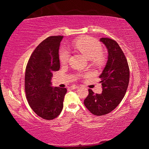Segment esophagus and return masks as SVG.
<instances>
[{
    "label": "esophagus",
    "instance_id": "esophagus-1",
    "mask_svg": "<svg viewBox=\"0 0 149 149\" xmlns=\"http://www.w3.org/2000/svg\"><path fill=\"white\" fill-rule=\"evenodd\" d=\"M79 87V86H77V85H73L71 86V88L73 89H77V88Z\"/></svg>",
    "mask_w": 149,
    "mask_h": 149
}]
</instances>
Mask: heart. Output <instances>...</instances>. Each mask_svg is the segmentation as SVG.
Listing matches in <instances>:
<instances>
[{
  "label": "heart",
  "mask_w": 149,
  "mask_h": 149,
  "mask_svg": "<svg viewBox=\"0 0 149 149\" xmlns=\"http://www.w3.org/2000/svg\"><path fill=\"white\" fill-rule=\"evenodd\" d=\"M74 47L84 54L88 59L91 60L94 64L101 63L103 57L102 54V46L99 42L90 37H84L74 42ZM70 52L66 48L63 47L60 50L59 58L62 64H65L70 58Z\"/></svg>",
  "instance_id": "heart-1"
}]
</instances>
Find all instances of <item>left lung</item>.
<instances>
[{"label": "left lung", "instance_id": "obj_1", "mask_svg": "<svg viewBox=\"0 0 149 149\" xmlns=\"http://www.w3.org/2000/svg\"><path fill=\"white\" fill-rule=\"evenodd\" d=\"M108 50V60L99 77L102 92L95 94L89 89L84 104L93 114L106 115L114 110L122 101L130 81V68L127 59L114 40L100 38Z\"/></svg>", "mask_w": 149, "mask_h": 149}]
</instances>
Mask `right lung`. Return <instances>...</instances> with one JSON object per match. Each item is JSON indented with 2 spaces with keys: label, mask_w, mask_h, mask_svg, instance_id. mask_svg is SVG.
<instances>
[{
  "label": "right lung",
  "mask_w": 149,
  "mask_h": 149,
  "mask_svg": "<svg viewBox=\"0 0 149 149\" xmlns=\"http://www.w3.org/2000/svg\"><path fill=\"white\" fill-rule=\"evenodd\" d=\"M63 36H50L33 52L25 74V91L30 107L43 119L53 120L60 115L67 92L65 88L52 87V72L58 71L59 48Z\"/></svg>",
  "instance_id": "1"
}]
</instances>
